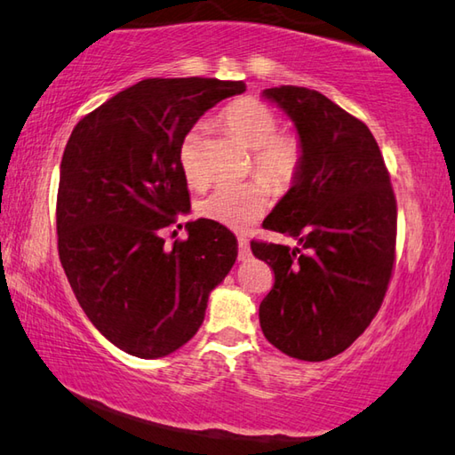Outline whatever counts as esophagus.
I'll list each match as a JSON object with an SVG mask.
<instances>
[{
    "label": "esophagus",
    "mask_w": 455,
    "mask_h": 455,
    "mask_svg": "<svg viewBox=\"0 0 455 455\" xmlns=\"http://www.w3.org/2000/svg\"><path fill=\"white\" fill-rule=\"evenodd\" d=\"M237 243H240V259H248L251 256V250H250V242L245 240V237H237Z\"/></svg>",
    "instance_id": "34e87169"
}]
</instances>
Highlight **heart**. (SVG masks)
<instances>
[{
	"mask_svg": "<svg viewBox=\"0 0 455 455\" xmlns=\"http://www.w3.org/2000/svg\"><path fill=\"white\" fill-rule=\"evenodd\" d=\"M220 119L229 133L251 149L253 170L265 181L250 180L220 186L199 202L197 212L220 226L245 229L266 213L269 188L283 194L298 181L304 167V146L296 133L277 132L280 122L275 111L256 98L229 103ZM196 132H189L180 148V165L189 186L204 181L196 164Z\"/></svg>",
	"mask_w": 455,
	"mask_h": 455,
	"instance_id": "heart-1",
	"label": "heart"
}]
</instances>
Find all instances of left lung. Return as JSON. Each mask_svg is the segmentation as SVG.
Here are the masks:
<instances>
[{
  "label": "left lung",
  "instance_id": "1",
  "mask_svg": "<svg viewBox=\"0 0 455 455\" xmlns=\"http://www.w3.org/2000/svg\"><path fill=\"white\" fill-rule=\"evenodd\" d=\"M304 146V167L264 228L299 248L251 242L275 282L259 304L264 336L285 355L323 362L347 349L384 301L395 259L397 207L368 125L323 93L264 90Z\"/></svg>",
  "mask_w": 455,
  "mask_h": 455
}]
</instances>
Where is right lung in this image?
I'll list each match as a JSON object with an SVG mask.
<instances>
[{"mask_svg": "<svg viewBox=\"0 0 455 455\" xmlns=\"http://www.w3.org/2000/svg\"><path fill=\"white\" fill-rule=\"evenodd\" d=\"M245 92L210 77L143 79L87 114L60 167L58 250L90 322L125 354L156 360L196 336L210 293L237 258V240L212 220L188 240L162 232L189 212L181 141L207 109Z\"/></svg>", "mask_w": 455, "mask_h": 455, "instance_id": "add662e5", "label": "right lung"}]
</instances>
